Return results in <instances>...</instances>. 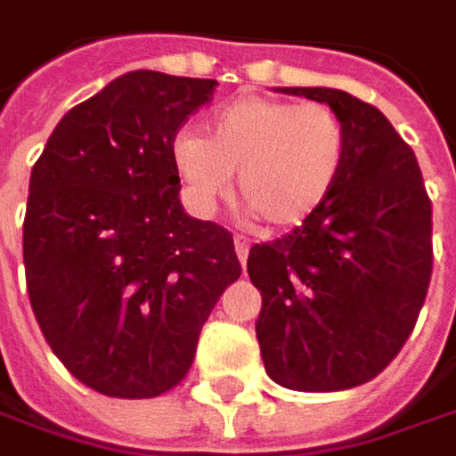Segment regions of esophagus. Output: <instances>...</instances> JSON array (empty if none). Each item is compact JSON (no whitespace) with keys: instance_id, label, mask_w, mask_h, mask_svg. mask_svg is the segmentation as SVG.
Instances as JSON below:
<instances>
[{"instance_id":"1","label":"esophagus","mask_w":456,"mask_h":456,"mask_svg":"<svg viewBox=\"0 0 456 456\" xmlns=\"http://www.w3.org/2000/svg\"><path fill=\"white\" fill-rule=\"evenodd\" d=\"M234 250H237L240 263H245V260H248V255H250V240H248V237H242V234H237V237H234Z\"/></svg>"}]
</instances>
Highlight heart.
<instances>
[{
    "label": "heart",
    "instance_id": "1",
    "mask_svg": "<svg viewBox=\"0 0 456 456\" xmlns=\"http://www.w3.org/2000/svg\"><path fill=\"white\" fill-rule=\"evenodd\" d=\"M348 154L343 118L325 102L240 97L211 116L206 139L180 131L170 144L185 199L211 211L237 173L240 201L265 227L302 224L335 191Z\"/></svg>",
    "mask_w": 456,
    "mask_h": 456
}]
</instances>
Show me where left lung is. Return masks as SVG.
<instances>
[{
  "label": "left lung",
  "mask_w": 456,
  "mask_h": 456,
  "mask_svg": "<svg viewBox=\"0 0 456 456\" xmlns=\"http://www.w3.org/2000/svg\"><path fill=\"white\" fill-rule=\"evenodd\" d=\"M328 102L346 123L340 180L281 240L250 248L263 297L255 322L281 387L335 392L374 379L413 333L434 271L431 199L413 149L369 102L328 87H283Z\"/></svg>",
  "instance_id": "1"
}]
</instances>
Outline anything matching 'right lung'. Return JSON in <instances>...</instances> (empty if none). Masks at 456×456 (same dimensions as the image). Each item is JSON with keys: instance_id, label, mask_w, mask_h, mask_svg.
<instances>
[{"instance_id": "obj_1", "label": "right lung", "mask_w": 456, "mask_h": 456, "mask_svg": "<svg viewBox=\"0 0 456 456\" xmlns=\"http://www.w3.org/2000/svg\"><path fill=\"white\" fill-rule=\"evenodd\" d=\"M216 79L128 71L71 108L33 165L25 281L43 338L108 397L177 387L242 273L232 232L180 206L170 144Z\"/></svg>"}]
</instances>
